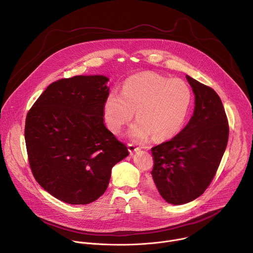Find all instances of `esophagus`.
I'll return each instance as SVG.
<instances>
[{
    "label": "esophagus",
    "mask_w": 253,
    "mask_h": 253,
    "mask_svg": "<svg viewBox=\"0 0 253 253\" xmlns=\"http://www.w3.org/2000/svg\"><path fill=\"white\" fill-rule=\"evenodd\" d=\"M128 150H129V152H130L131 154H133V153L139 151L140 148L137 147V146H135L134 144H128Z\"/></svg>",
    "instance_id": "1"
}]
</instances>
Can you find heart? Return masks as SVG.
Listing matches in <instances>:
<instances>
[{
    "mask_svg": "<svg viewBox=\"0 0 253 253\" xmlns=\"http://www.w3.org/2000/svg\"><path fill=\"white\" fill-rule=\"evenodd\" d=\"M192 101L189 84L179 78L169 79L153 72L128 77L122 92H110L103 105V118L110 131L118 134L134 116L128 136L144 142L174 137L182 128Z\"/></svg>",
    "mask_w": 253,
    "mask_h": 253,
    "instance_id": "obj_1",
    "label": "heart"
}]
</instances>
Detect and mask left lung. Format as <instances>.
I'll return each instance as SVG.
<instances>
[{
  "label": "left lung",
  "instance_id": "left-lung-1",
  "mask_svg": "<svg viewBox=\"0 0 253 253\" xmlns=\"http://www.w3.org/2000/svg\"><path fill=\"white\" fill-rule=\"evenodd\" d=\"M186 78L195 94L193 116L176 137L151 149L155 186L167 203L176 206L204 194L228 140V122L219 96L191 76Z\"/></svg>",
  "mask_w": 253,
  "mask_h": 253
}]
</instances>
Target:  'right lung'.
Returning a JSON list of instances; mask_svg holds the SVG:
<instances>
[{
    "mask_svg": "<svg viewBox=\"0 0 253 253\" xmlns=\"http://www.w3.org/2000/svg\"><path fill=\"white\" fill-rule=\"evenodd\" d=\"M104 75H78L47 86L29 111L25 139L37 182L52 197L87 205L106 191L115 164L129 155L106 128Z\"/></svg>",
    "mask_w": 253,
    "mask_h": 253,
    "instance_id": "obj_1",
    "label": "right lung"
}]
</instances>
